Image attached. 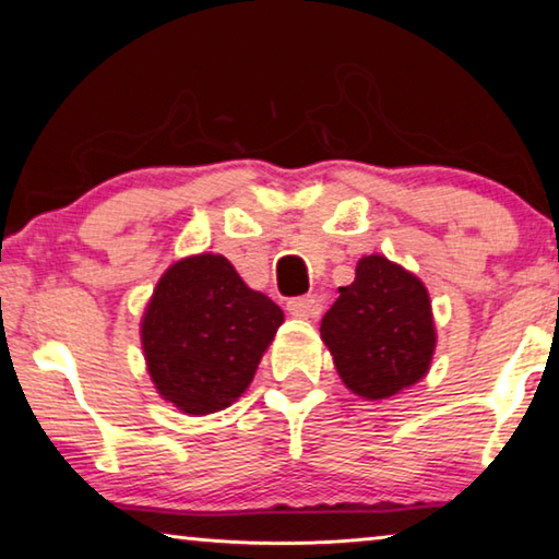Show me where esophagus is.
<instances>
[{
  "instance_id": "esophagus-1",
  "label": "esophagus",
  "mask_w": 559,
  "mask_h": 559,
  "mask_svg": "<svg viewBox=\"0 0 559 559\" xmlns=\"http://www.w3.org/2000/svg\"><path fill=\"white\" fill-rule=\"evenodd\" d=\"M286 308L293 318H313L318 313V300L313 296L290 298Z\"/></svg>"
}]
</instances>
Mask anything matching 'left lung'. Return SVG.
<instances>
[{"label":"left lung","instance_id":"1","mask_svg":"<svg viewBox=\"0 0 559 559\" xmlns=\"http://www.w3.org/2000/svg\"><path fill=\"white\" fill-rule=\"evenodd\" d=\"M320 337L349 392L386 400L429 372L437 347L429 293L414 273L372 253L340 288Z\"/></svg>","mask_w":559,"mask_h":559}]
</instances>
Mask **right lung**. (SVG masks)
I'll return each instance as SVG.
<instances>
[{
	"label": "right lung",
	"mask_w": 559,
	"mask_h": 559,
	"mask_svg": "<svg viewBox=\"0 0 559 559\" xmlns=\"http://www.w3.org/2000/svg\"><path fill=\"white\" fill-rule=\"evenodd\" d=\"M283 310L219 253L173 263L150 298L140 340L155 390L185 414H214L251 384Z\"/></svg>",
	"instance_id": "1"
}]
</instances>
